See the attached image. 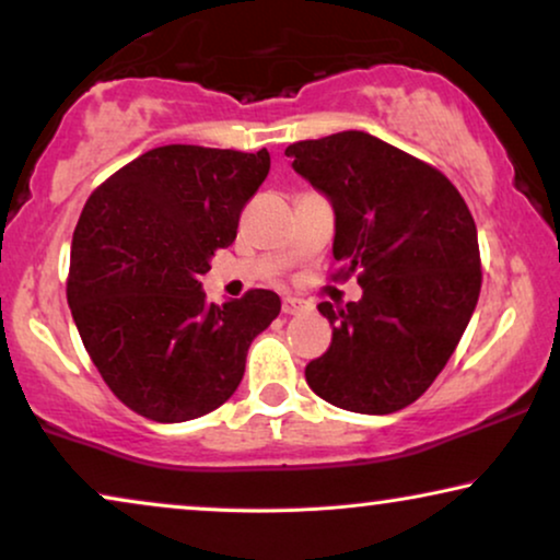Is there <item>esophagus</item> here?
<instances>
[{
	"mask_svg": "<svg viewBox=\"0 0 560 560\" xmlns=\"http://www.w3.org/2000/svg\"><path fill=\"white\" fill-rule=\"evenodd\" d=\"M306 308H308L306 301H301V298H293V295L282 298V314L295 316V314H301V311H306Z\"/></svg>",
	"mask_w": 560,
	"mask_h": 560,
	"instance_id": "34e87169",
	"label": "esophagus"
}]
</instances>
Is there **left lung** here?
<instances>
[{
  "label": "left lung",
  "mask_w": 560,
  "mask_h": 560,
  "mask_svg": "<svg viewBox=\"0 0 560 560\" xmlns=\"http://www.w3.org/2000/svg\"><path fill=\"white\" fill-rule=\"evenodd\" d=\"M334 208V280L362 298L318 311L331 345L306 365L316 396L358 413L417 401L447 365L481 293L474 215L445 174L362 130L285 149Z\"/></svg>",
  "instance_id": "obj_1"
}]
</instances>
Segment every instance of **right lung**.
<instances>
[{
    "instance_id": "right-lung-1",
    "label": "right lung",
    "mask_w": 560,
    "mask_h": 560,
    "mask_svg": "<svg viewBox=\"0 0 560 560\" xmlns=\"http://www.w3.org/2000/svg\"><path fill=\"white\" fill-rule=\"evenodd\" d=\"M267 172V149L172 143L115 172L79 215L71 316L107 388L151 422H187L229 401L252 339L280 314L272 290L215 306L200 285Z\"/></svg>"
}]
</instances>
